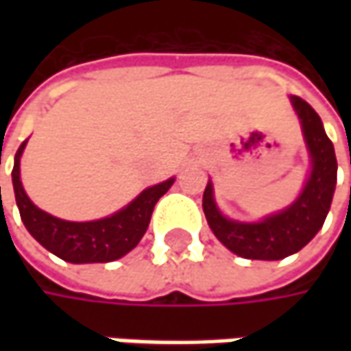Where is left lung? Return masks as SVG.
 I'll return each instance as SVG.
<instances>
[{"label": "left lung", "mask_w": 351, "mask_h": 351, "mask_svg": "<svg viewBox=\"0 0 351 351\" xmlns=\"http://www.w3.org/2000/svg\"><path fill=\"white\" fill-rule=\"evenodd\" d=\"M291 103L303 125L313 171L301 197L289 209L267 217L262 223H236L219 213L210 183L203 193V210L210 230L230 252L248 260H281L299 252L322 228L330 210L338 171L334 146L317 111L297 95L291 97Z\"/></svg>", "instance_id": "left-lung-1"}]
</instances>
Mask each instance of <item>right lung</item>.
I'll list each match as a JSON object with an SVG mask.
<instances>
[{
    "label": "right lung",
    "mask_w": 351,
    "mask_h": 351,
    "mask_svg": "<svg viewBox=\"0 0 351 351\" xmlns=\"http://www.w3.org/2000/svg\"><path fill=\"white\" fill-rule=\"evenodd\" d=\"M27 141L15 154L13 166V189L21 213V221L34 240L48 252L70 263H105L123 258L134 248L146 232L150 217L158 199L171 187L173 180L158 183L144 189L128 207L115 215L91 221V223H70L48 215L27 197L19 180V160Z\"/></svg>",
    "instance_id": "right-lung-1"
}]
</instances>
